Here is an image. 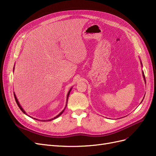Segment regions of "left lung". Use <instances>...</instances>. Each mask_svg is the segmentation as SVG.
<instances>
[{
    "instance_id": "left-lung-1",
    "label": "left lung",
    "mask_w": 156,
    "mask_h": 156,
    "mask_svg": "<svg viewBox=\"0 0 156 156\" xmlns=\"http://www.w3.org/2000/svg\"><path fill=\"white\" fill-rule=\"evenodd\" d=\"M142 64V63H141ZM143 78L144 79V81H145V76H144V72H143Z\"/></svg>"
}]
</instances>
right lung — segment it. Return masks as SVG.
<instances>
[{"mask_svg": "<svg viewBox=\"0 0 156 156\" xmlns=\"http://www.w3.org/2000/svg\"><path fill=\"white\" fill-rule=\"evenodd\" d=\"M13 69H14V68H13ZM71 90H72V88H70V90H69V92H68V95H67V102H68V96H69V93H70V92H71ZM14 98H15V100H16V103H17V105H18V107H20V109L21 110V111L23 112V113H25V115H27L26 114V112H25V111L23 110V108L21 107V106L20 105V103H19V101H18V100H17V97H16V94H14ZM67 102H66V106H67ZM66 107L64 108V109L66 108ZM64 109L60 113H59V114L57 115V116H56L55 118H53V119H50V120H41V121H44V122H46V121H51V120H54V119H56V118H58L60 115H61L62 114V112H64ZM32 118V117H31ZM33 119H34V118H33Z\"/></svg>", "mask_w": 156, "mask_h": 156, "instance_id": "add662e5", "label": "right lung"}]
</instances>
